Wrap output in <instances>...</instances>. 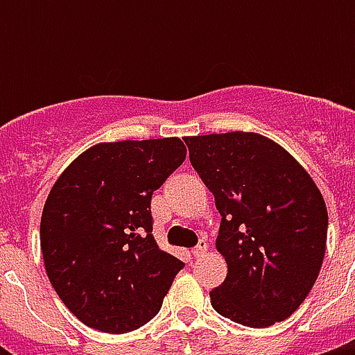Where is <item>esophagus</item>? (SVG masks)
<instances>
[{
  "mask_svg": "<svg viewBox=\"0 0 355 355\" xmlns=\"http://www.w3.org/2000/svg\"><path fill=\"white\" fill-rule=\"evenodd\" d=\"M206 250H208V245H206V239H200L199 245H197V247H195V248H191V254H193L195 258H199V256H202V254H205Z\"/></svg>",
  "mask_w": 355,
  "mask_h": 355,
  "instance_id": "esophagus-1",
  "label": "esophagus"
}]
</instances>
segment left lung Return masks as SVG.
<instances>
[{"instance_id":"obj_1","label":"left lung","mask_w":355,"mask_h":355,"mask_svg":"<svg viewBox=\"0 0 355 355\" xmlns=\"http://www.w3.org/2000/svg\"><path fill=\"white\" fill-rule=\"evenodd\" d=\"M189 162L216 197V247L228 265L211 289L217 313L250 328L286 320L311 291L326 252L328 211L306 169L254 132L184 138Z\"/></svg>"}]
</instances>
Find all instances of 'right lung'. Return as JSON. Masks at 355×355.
Masks as SVG:
<instances>
[{
	"label": "right lung",
	"instance_id": "add662e5",
	"mask_svg": "<svg viewBox=\"0 0 355 355\" xmlns=\"http://www.w3.org/2000/svg\"><path fill=\"white\" fill-rule=\"evenodd\" d=\"M184 160L180 138L94 145L47 195L40 221L46 272L86 326L127 334L160 311L184 263L156 245L150 199Z\"/></svg>",
	"mask_w": 355,
	"mask_h": 355
}]
</instances>
